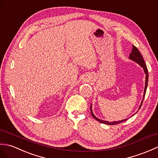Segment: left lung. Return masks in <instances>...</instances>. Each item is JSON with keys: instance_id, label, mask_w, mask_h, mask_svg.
<instances>
[{"instance_id": "8db88e82", "label": "left lung", "mask_w": 158, "mask_h": 158, "mask_svg": "<svg viewBox=\"0 0 158 158\" xmlns=\"http://www.w3.org/2000/svg\"><path fill=\"white\" fill-rule=\"evenodd\" d=\"M129 58L132 59V60L135 61V62L137 63L138 64H139L141 66V67L144 69V72L146 74V79H145V90H144V95H143V99H144V97L145 95V93H146V90H147V87H148V68H147V66L145 65V63L144 59H143L142 55L141 54V52H139V49L137 48H136L134 45H132V49L131 51V53L129 55ZM143 99L141 102V106H140L139 109L141 108V106H142V103H143ZM90 111H91V115H92V116L96 120L99 121L101 123H103V124H108V125H115V124H120L121 122H125L126 120H127V119H125V120H120V121H116V122H108V121H104V120H99V119H98L97 118H96L94 115H93L92 110H91V106H90Z\"/></svg>"}]
</instances>
